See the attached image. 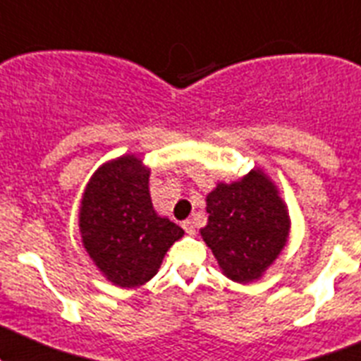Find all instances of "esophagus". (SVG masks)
Returning a JSON list of instances; mask_svg holds the SVG:
<instances>
[{"instance_id": "obj_1", "label": "esophagus", "mask_w": 361, "mask_h": 361, "mask_svg": "<svg viewBox=\"0 0 361 361\" xmlns=\"http://www.w3.org/2000/svg\"><path fill=\"white\" fill-rule=\"evenodd\" d=\"M181 227H183L185 233H187V234H195V222H194V220H190V219L185 220V222L181 224Z\"/></svg>"}]
</instances>
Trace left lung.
I'll list each match as a JSON object with an SVG mask.
<instances>
[{"mask_svg":"<svg viewBox=\"0 0 361 361\" xmlns=\"http://www.w3.org/2000/svg\"><path fill=\"white\" fill-rule=\"evenodd\" d=\"M208 224L201 233L222 274L238 284L259 281L288 243L291 219L279 188L262 169L206 195Z\"/></svg>","mask_w":361,"mask_h":361,"instance_id":"8db88e82","label":"left lung"}]
</instances>
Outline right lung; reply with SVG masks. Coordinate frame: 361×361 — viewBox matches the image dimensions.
Returning a JSON list of instances; mask_svg holds the SVG:
<instances>
[{
	"label": "right lung",
	"mask_w": 361,
	"mask_h": 361,
	"mask_svg": "<svg viewBox=\"0 0 361 361\" xmlns=\"http://www.w3.org/2000/svg\"><path fill=\"white\" fill-rule=\"evenodd\" d=\"M79 231L93 264L123 289L152 281L171 245L185 234L155 212L149 167L135 155L118 157L93 173L80 199Z\"/></svg>",
	"instance_id": "right-lung-1"
}]
</instances>
